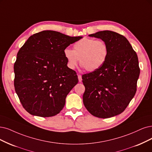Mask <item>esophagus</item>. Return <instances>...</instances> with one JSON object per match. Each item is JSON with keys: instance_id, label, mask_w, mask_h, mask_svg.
<instances>
[{"instance_id": "esophagus-1", "label": "esophagus", "mask_w": 152, "mask_h": 152, "mask_svg": "<svg viewBox=\"0 0 152 152\" xmlns=\"http://www.w3.org/2000/svg\"><path fill=\"white\" fill-rule=\"evenodd\" d=\"M77 77H78V80H79L80 82L82 81V76L81 75H77Z\"/></svg>"}]
</instances>
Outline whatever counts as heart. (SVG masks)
Returning a JSON list of instances; mask_svg holds the SVG:
<instances>
[{"label":"heart","mask_w":152,"mask_h":152,"mask_svg":"<svg viewBox=\"0 0 152 152\" xmlns=\"http://www.w3.org/2000/svg\"><path fill=\"white\" fill-rule=\"evenodd\" d=\"M73 48H66L63 51L67 65L71 69L75 68L80 60L86 70L94 71L104 64L108 55L107 44L94 38L84 37L76 41Z\"/></svg>","instance_id":"b5f03b06"}]
</instances>
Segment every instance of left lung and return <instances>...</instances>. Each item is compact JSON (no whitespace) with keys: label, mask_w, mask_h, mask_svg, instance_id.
I'll use <instances>...</instances> for the list:
<instances>
[{"label":"left lung","mask_w":152,"mask_h":152,"mask_svg":"<svg viewBox=\"0 0 152 152\" xmlns=\"http://www.w3.org/2000/svg\"><path fill=\"white\" fill-rule=\"evenodd\" d=\"M89 36L105 42L108 55L100 68L82 76L83 103L92 115L108 118L124 111L136 93L140 71L138 56L118 33L103 31Z\"/></svg>","instance_id":"obj_1"}]
</instances>
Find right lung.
<instances>
[{
    "mask_svg": "<svg viewBox=\"0 0 152 152\" xmlns=\"http://www.w3.org/2000/svg\"><path fill=\"white\" fill-rule=\"evenodd\" d=\"M82 37L43 31L30 36L20 48L14 66V88L28 113L50 117L63 110L67 94L78 82L63 51Z\"/></svg>",
    "mask_w": 152,
    "mask_h": 152,
    "instance_id": "1",
    "label": "right lung"
}]
</instances>
